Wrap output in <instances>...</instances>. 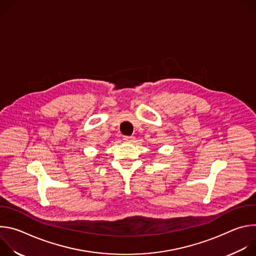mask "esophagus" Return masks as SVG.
I'll list each match as a JSON object with an SVG mask.
<instances>
[{"instance_id":"obj_1","label":"esophagus","mask_w":256,"mask_h":256,"mask_svg":"<svg viewBox=\"0 0 256 256\" xmlns=\"http://www.w3.org/2000/svg\"><path fill=\"white\" fill-rule=\"evenodd\" d=\"M124 140L126 142H132V140H134V136H124Z\"/></svg>"}]
</instances>
